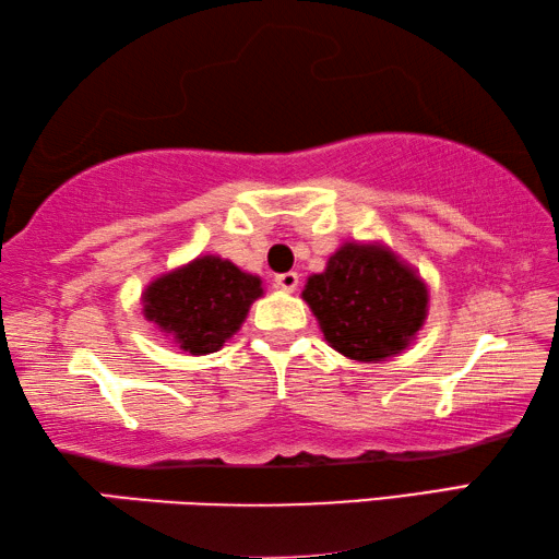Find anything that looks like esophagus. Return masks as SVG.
Returning <instances> with one entry per match:
<instances>
[{
  "instance_id": "34e87169",
  "label": "esophagus",
  "mask_w": 559,
  "mask_h": 559,
  "mask_svg": "<svg viewBox=\"0 0 559 559\" xmlns=\"http://www.w3.org/2000/svg\"><path fill=\"white\" fill-rule=\"evenodd\" d=\"M274 285H277L280 289H285V292H295L297 285H299V274L297 272L277 274V277H274Z\"/></svg>"
}]
</instances>
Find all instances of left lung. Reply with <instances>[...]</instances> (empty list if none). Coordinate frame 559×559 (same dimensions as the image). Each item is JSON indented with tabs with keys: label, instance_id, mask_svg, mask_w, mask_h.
<instances>
[{
	"label": "left lung",
	"instance_id": "1",
	"mask_svg": "<svg viewBox=\"0 0 559 559\" xmlns=\"http://www.w3.org/2000/svg\"><path fill=\"white\" fill-rule=\"evenodd\" d=\"M324 342L346 359L379 364L406 352L428 317V285L386 242H344L301 289Z\"/></svg>",
	"mask_w": 559,
	"mask_h": 559
}]
</instances>
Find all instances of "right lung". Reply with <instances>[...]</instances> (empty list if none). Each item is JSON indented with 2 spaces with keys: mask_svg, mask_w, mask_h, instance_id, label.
I'll use <instances>...</instances> for the list:
<instances>
[{
  "mask_svg": "<svg viewBox=\"0 0 559 559\" xmlns=\"http://www.w3.org/2000/svg\"><path fill=\"white\" fill-rule=\"evenodd\" d=\"M264 295L262 280L219 254L168 270L148 282L141 295L143 317L178 349L205 356L240 332L252 301Z\"/></svg>",
  "mask_w": 559,
  "mask_h": 559,
  "instance_id": "obj_1",
  "label": "right lung"
}]
</instances>
